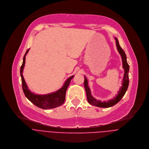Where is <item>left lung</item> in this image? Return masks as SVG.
Returning <instances> with one entry per match:
<instances>
[{"label": "left lung", "instance_id": "8db88e82", "mask_svg": "<svg viewBox=\"0 0 149 149\" xmlns=\"http://www.w3.org/2000/svg\"><path fill=\"white\" fill-rule=\"evenodd\" d=\"M116 40V45L117 50L119 52V54L121 56L122 61V66L123 69H124V75L122 81V86L120 87L119 90L118 91V94L114 97L113 98L108 100L107 101H101L100 100H97L95 98H94L91 93L90 89L88 86V80L86 78V77L84 76V86L86 90V94H87V98L88 103L92 105L101 107V108H109L111 107H112L115 105L116 104H117L118 102L120 101V100L122 99V98L125 95L128 86H129V66L126 60V55L123 51V50L122 49V48L120 47L118 40L116 38H115Z\"/></svg>", "mask_w": 149, "mask_h": 149}]
</instances>
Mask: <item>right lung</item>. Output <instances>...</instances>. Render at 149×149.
<instances>
[{"mask_svg":"<svg viewBox=\"0 0 149 149\" xmlns=\"http://www.w3.org/2000/svg\"><path fill=\"white\" fill-rule=\"evenodd\" d=\"M29 49H29L26 51L23 57V64L20 68V75L22 77V88L26 97L36 106L44 109H52L61 105L64 103L65 101V95L67 88L70 84L71 80L74 77V76H72L69 77L65 81L63 86L55 92L44 95L36 94L35 93L31 92L29 88L23 75V69L26 62V56L29 52Z\"/></svg>","mask_w":149,"mask_h":149,"instance_id":"1","label":"right lung"}]
</instances>
